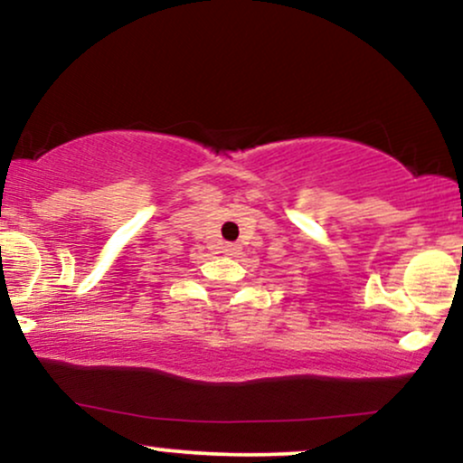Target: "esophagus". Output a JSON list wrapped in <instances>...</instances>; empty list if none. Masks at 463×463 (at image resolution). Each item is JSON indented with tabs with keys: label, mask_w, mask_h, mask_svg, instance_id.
<instances>
[{
	"label": "esophagus",
	"mask_w": 463,
	"mask_h": 463,
	"mask_svg": "<svg viewBox=\"0 0 463 463\" xmlns=\"http://www.w3.org/2000/svg\"><path fill=\"white\" fill-rule=\"evenodd\" d=\"M222 252H224L226 257H237V254L241 252V248H239V243H224V246H222Z\"/></svg>",
	"instance_id": "esophagus-1"
}]
</instances>
